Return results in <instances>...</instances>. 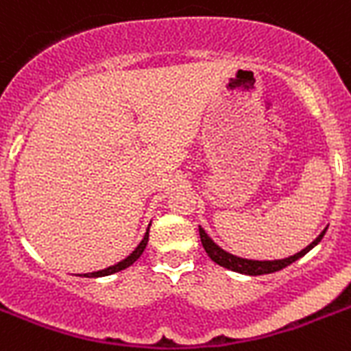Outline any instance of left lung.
I'll return each mask as SVG.
<instances>
[{
  "label": "left lung",
  "mask_w": 351,
  "mask_h": 351,
  "mask_svg": "<svg viewBox=\"0 0 351 351\" xmlns=\"http://www.w3.org/2000/svg\"><path fill=\"white\" fill-rule=\"evenodd\" d=\"M326 232V230H324ZM324 232H321L317 239L313 241L312 245H308L304 250H301L299 254L290 255L287 259H276V261H254V259H243V257H237V255H232L228 252H224L221 246H217L214 241L210 239L208 234L204 232L201 226H199V235H201V243H203L204 252L208 254V257L214 263H217L223 268H228L232 271H239V274H245V276H263V274H274V271H279L282 268H287L288 265L295 263L297 259H301L302 255L306 254L308 250H312L313 246L319 245V241L322 239Z\"/></svg>",
  "instance_id": "obj_1"
}]
</instances>
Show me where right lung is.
I'll return each mask as SVG.
<instances>
[{
  "mask_svg": "<svg viewBox=\"0 0 351 351\" xmlns=\"http://www.w3.org/2000/svg\"><path fill=\"white\" fill-rule=\"evenodd\" d=\"M147 243H148V232L145 234V237H143V241L137 245V248L134 252H132L130 255H128L127 259H123L121 263H117V265L114 266H108V268H105V270H99V271H94L92 276L94 277H103V276H112V274H116V271H121L125 270V268H128L130 265H134L139 257H141L143 250L147 248Z\"/></svg>",
  "mask_w": 351,
  "mask_h": 351,
  "instance_id": "1",
  "label": "right lung"
}]
</instances>
